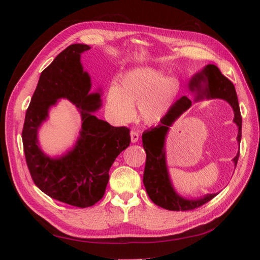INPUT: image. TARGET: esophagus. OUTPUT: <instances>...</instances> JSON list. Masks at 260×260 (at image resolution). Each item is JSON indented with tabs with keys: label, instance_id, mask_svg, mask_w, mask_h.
Masks as SVG:
<instances>
[{
	"label": "esophagus",
	"instance_id": "1",
	"mask_svg": "<svg viewBox=\"0 0 260 260\" xmlns=\"http://www.w3.org/2000/svg\"><path fill=\"white\" fill-rule=\"evenodd\" d=\"M130 137H131V142L132 143H136V142H138L140 136H139V133L137 131H131Z\"/></svg>",
	"mask_w": 260,
	"mask_h": 260
}]
</instances>
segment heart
Here are the masks:
<instances>
[{
	"label": "heart",
	"mask_w": 260,
	"mask_h": 260,
	"mask_svg": "<svg viewBox=\"0 0 260 260\" xmlns=\"http://www.w3.org/2000/svg\"><path fill=\"white\" fill-rule=\"evenodd\" d=\"M180 90L175 77L162 78L152 68H139L125 74L120 85H112L106 96L107 111L119 122H128L139 106L140 117L146 123H156L166 115Z\"/></svg>",
	"instance_id": "1"
}]
</instances>
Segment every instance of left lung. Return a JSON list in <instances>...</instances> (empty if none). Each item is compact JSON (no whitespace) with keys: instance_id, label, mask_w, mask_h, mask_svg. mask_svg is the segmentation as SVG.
<instances>
[{"instance_id":"1","label":"left lung","mask_w":260,"mask_h":260,"mask_svg":"<svg viewBox=\"0 0 260 260\" xmlns=\"http://www.w3.org/2000/svg\"><path fill=\"white\" fill-rule=\"evenodd\" d=\"M207 82L205 90H202L200 82ZM194 88L201 91L196 100H201L203 98L207 99H223L229 103L234 111V122L239 127L238 141L241 142L242 138V116L239 107V101L237 96V92L233 83L225 78L219 68L215 65H207L205 69L199 75H196L191 81V89ZM192 102L186 96L180 98L174 104L170 106L168 112L166 113L161 120L160 124L155 128L144 131L142 135L143 147L146 153L145 169L143 176V183L146 188V192L154 204L161 208L168 210H192L199 208L212 200L217 195L208 194L204 196L201 200H186L179 196L174 187L171 185L169 180L166 158H165V138H166L169 127L177 118L190 108ZM240 157V153L234 157L233 161L237 166Z\"/></svg>"}]
</instances>
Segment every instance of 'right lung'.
Here are the masks:
<instances>
[{"instance_id":"right-lung-1","label":"right lung","mask_w":260,"mask_h":260,"mask_svg":"<svg viewBox=\"0 0 260 260\" xmlns=\"http://www.w3.org/2000/svg\"><path fill=\"white\" fill-rule=\"evenodd\" d=\"M88 50L90 46L86 44L69 45L41 73L21 133L26 162L35 184L50 198L79 208L93 206L103 198L109 169L131 142L127 127H113L92 114L100 108L101 96L89 93L91 80L80 62V54ZM61 97L81 109V137L66 155L50 159L37 146L36 133L48 108Z\"/></svg>"}]
</instances>
